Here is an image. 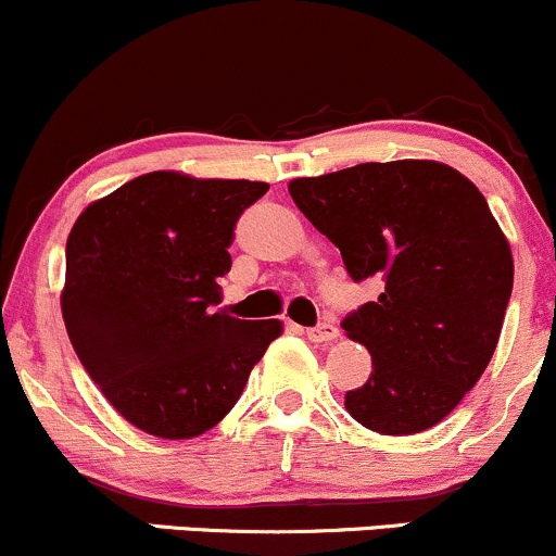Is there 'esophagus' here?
I'll use <instances>...</instances> for the list:
<instances>
[{
    "label": "esophagus",
    "instance_id": "esophagus-1",
    "mask_svg": "<svg viewBox=\"0 0 556 556\" xmlns=\"http://www.w3.org/2000/svg\"><path fill=\"white\" fill-rule=\"evenodd\" d=\"M305 337H308L311 342H331L340 337V329H337L334 324H318V327L305 329Z\"/></svg>",
    "mask_w": 556,
    "mask_h": 556
}]
</instances>
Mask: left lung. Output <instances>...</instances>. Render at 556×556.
<instances>
[{
  "instance_id": "8db88e82",
  "label": "left lung",
  "mask_w": 556,
  "mask_h": 556,
  "mask_svg": "<svg viewBox=\"0 0 556 556\" xmlns=\"http://www.w3.org/2000/svg\"><path fill=\"white\" fill-rule=\"evenodd\" d=\"M287 188L355 282L384 279L379 300L342 321L374 363L366 384L344 394L348 413L384 437L437 426L486 371L513 292V251L486 198L431 159L368 162Z\"/></svg>"
}]
</instances>
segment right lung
<instances>
[{
    "label": "right lung",
    "instance_id": "1",
    "mask_svg": "<svg viewBox=\"0 0 556 556\" xmlns=\"http://www.w3.org/2000/svg\"><path fill=\"white\" fill-rule=\"evenodd\" d=\"M251 180L149 172L88 203L65 251L62 318L114 410L159 439L214 429L240 400L282 321L229 316L222 287Z\"/></svg>",
    "mask_w": 556,
    "mask_h": 556
}]
</instances>
